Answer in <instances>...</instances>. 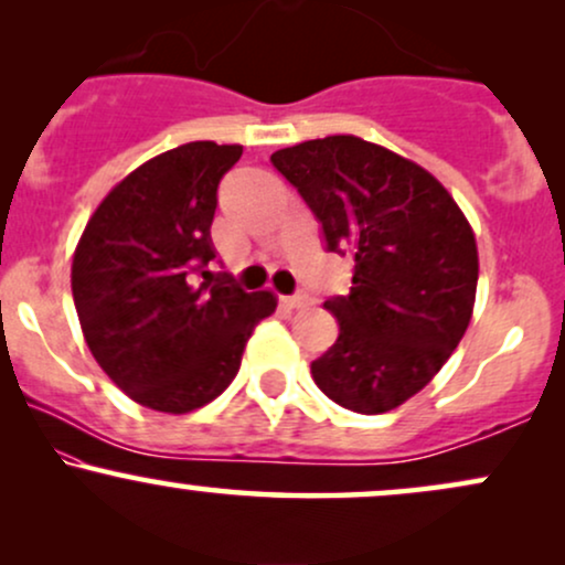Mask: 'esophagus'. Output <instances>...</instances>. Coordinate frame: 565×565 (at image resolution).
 Masks as SVG:
<instances>
[{"mask_svg": "<svg viewBox=\"0 0 565 565\" xmlns=\"http://www.w3.org/2000/svg\"><path fill=\"white\" fill-rule=\"evenodd\" d=\"M281 302L287 305V308H291V310H300V308H308L310 305V300H308V295H291V297H281Z\"/></svg>", "mask_w": 565, "mask_h": 565, "instance_id": "obj_1", "label": "esophagus"}]
</instances>
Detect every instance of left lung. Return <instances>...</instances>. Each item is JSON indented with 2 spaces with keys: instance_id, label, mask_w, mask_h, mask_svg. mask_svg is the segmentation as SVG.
I'll return each instance as SVG.
<instances>
[{
  "instance_id": "obj_1",
  "label": "left lung",
  "mask_w": 565,
  "mask_h": 565,
  "mask_svg": "<svg viewBox=\"0 0 565 565\" xmlns=\"http://www.w3.org/2000/svg\"><path fill=\"white\" fill-rule=\"evenodd\" d=\"M270 161L321 223L327 249L355 260L350 295L323 302L340 337L310 374L350 412H391L436 377L470 323L468 217L430 172L353 135L305 140Z\"/></svg>"
}]
</instances>
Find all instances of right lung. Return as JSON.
<instances>
[{
  "mask_svg": "<svg viewBox=\"0 0 565 565\" xmlns=\"http://www.w3.org/2000/svg\"><path fill=\"white\" fill-rule=\"evenodd\" d=\"M242 146L185 142L100 201L71 265V291L95 361L129 398L167 414L215 401L236 377L270 291L212 274L217 185ZM205 281L195 287V276Z\"/></svg>",
  "mask_w": 565,
  "mask_h": 565,
  "instance_id": "obj_1",
  "label": "right lung"
}]
</instances>
